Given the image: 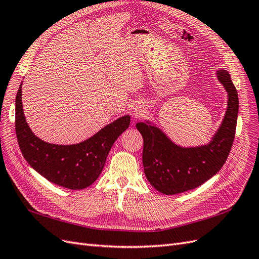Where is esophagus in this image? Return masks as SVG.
<instances>
[{
  "mask_svg": "<svg viewBox=\"0 0 259 259\" xmlns=\"http://www.w3.org/2000/svg\"><path fill=\"white\" fill-rule=\"evenodd\" d=\"M132 112H133V114H134L135 116H140V115H142V113H143V108L140 107V106H138V105L133 106L132 107Z\"/></svg>",
  "mask_w": 259,
  "mask_h": 259,
  "instance_id": "obj_1",
  "label": "esophagus"
}]
</instances>
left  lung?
Segmentation results:
<instances>
[{"instance_id": "left-lung-1", "label": "left lung", "mask_w": 259, "mask_h": 259, "mask_svg": "<svg viewBox=\"0 0 259 259\" xmlns=\"http://www.w3.org/2000/svg\"><path fill=\"white\" fill-rule=\"evenodd\" d=\"M217 77L228 93V107L221 127L207 145L180 147L149 122L136 124L144 138L145 175L164 194L182 193L201 186L221 170L228 158L237 128L239 98L228 71L218 70Z\"/></svg>"}]
</instances>
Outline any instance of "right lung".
Returning <instances> with one entry per match:
<instances>
[{
	"label": "right lung",
	"instance_id": "1",
	"mask_svg": "<svg viewBox=\"0 0 259 259\" xmlns=\"http://www.w3.org/2000/svg\"><path fill=\"white\" fill-rule=\"evenodd\" d=\"M15 105V127L22 155L38 174L71 190L84 189L95 182L112 145L131 122V116L124 115L80 144L54 145L43 142L30 130L23 114L21 84Z\"/></svg>",
	"mask_w": 259,
	"mask_h": 259
}]
</instances>
